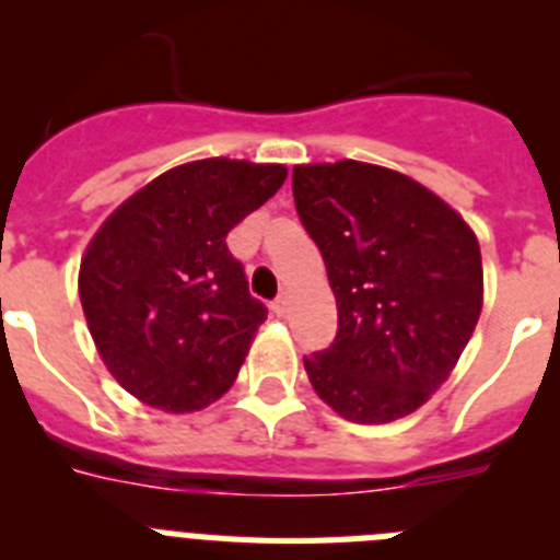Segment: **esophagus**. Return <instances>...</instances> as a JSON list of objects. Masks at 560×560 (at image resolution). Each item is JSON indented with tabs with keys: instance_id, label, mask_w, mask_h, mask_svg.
<instances>
[{
	"instance_id": "esophagus-1",
	"label": "esophagus",
	"mask_w": 560,
	"mask_h": 560,
	"mask_svg": "<svg viewBox=\"0 0 560 560\" xmlns=\"http://www.w3.org/2000/svg\"><path fill=\"white\" fill-rule=\"evenodd\" d=\"M289 303H291L289 291H280L275 303H271V308H275L277 316H285V314H289Z\"/></svg>"
}]
</instances>
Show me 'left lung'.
<instances>
[{"label": "left lung", "mask_w": 560, "mask_h": 560, "mask_svg": "<svg viewBox=\"0 0 560 560\" xmlns=\"http://www.w3.org/2000/svg\"><path fill=\"white\" fill-rule=\"evenodd\" d=\"M291 187L339 311L334 345L303 359L316 395L353 423L412 415L477 328V235L440 196L389 167L296 165Z\"/></svg>", "instance_id": "left-lung-1"}]
</instances>
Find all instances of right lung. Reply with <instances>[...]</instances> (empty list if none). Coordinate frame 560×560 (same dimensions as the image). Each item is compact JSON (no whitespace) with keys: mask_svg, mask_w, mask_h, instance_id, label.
<instances>
[{"mask_svg":"<svg viewBox=\"0 0 560 560\" xmlns=\"http://www.w3.org/2000/svg\"><path fill=\"white\" fill-rule=\"evenodd\" d=\"M285 176L283 165L187 162L103 221L78 291L97 353L133 398L179 415L232 387L266 305L249 294L226 235Z\"/></svg>","mask_w":560,"mask_h":560,"instance_id":"add662e5","label":"right lung"}]
</instances>
